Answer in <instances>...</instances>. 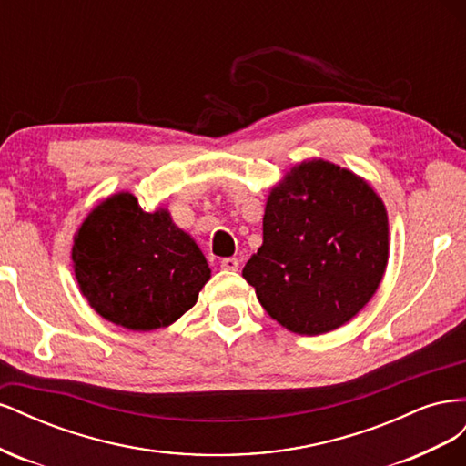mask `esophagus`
Returning <instances> with one entry per match:
<instances>
[{"label": "esophagus", "mask_w": 466, "mask_h": 466, "mask_svg": "<svg viewBox=\"0 0 466 466\" xmlns=\"http://www.w3.org/2000/svg\"><path fill=\"white\" fill-rule=\"evenodd\" d=\"M219 266L223 268V270H231V272H235V270H238V258H235V257L221 258Z\"/></svg>", "instance_id": "1"}]
</instances>
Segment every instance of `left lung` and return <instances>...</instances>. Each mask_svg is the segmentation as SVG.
<instances>
[{"mask_svg":"<svg viewBox=\"0 0 466 466\" xmlns=\"http://www.w3.org/2000/svg\"><path fill=\"white\" fill-rule=\"evenodd\" d=\"M389 258L387 211L368 182L315 159L268 196L262 247L243 268L266 313L291 332L342 327L368 305Z\"/></svg>","mask_w":466,"mask_h":466,"instance_id":"obj_1","label":"left lung"}]
</instances>
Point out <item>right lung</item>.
I'll use <instances>...</instances> for the list:
<instances>
[{
    "label": "right lung",
    "instance_id": "right-lung-1",
    "mask_svg": "<svg viewBox=\"0 0 466 466\" xmlns=\"http://www.w3.org/2000/svg\"><path fill=\"white\" fill-rule=\"evenodd\" d=\"M89 305L130 330L168 327L198 299L209 268L190 235L165 209L147 214L120 192L83 221L72 248Z\"/></svg>",
    "mask_w": 466,
    "mask_h": 466
}]
</instances>
